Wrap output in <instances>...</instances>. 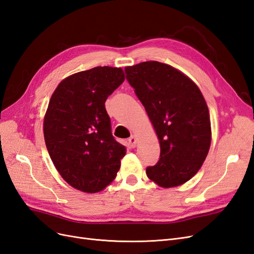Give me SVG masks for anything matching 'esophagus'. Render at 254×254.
<instances>
[{
    "label": "esophagus",
    "instance_id": "obj_1",
    "mask_svg": "<svg viewBox=\"0 0 254 254\" xmlns=\"http://www.w3.org/2000/svg\"><path fill=\"white\" fill-rule=\"evenodd\" d=\"M128 142H129V144H130V146H131V147H135V146H136V143H137L135 135H131V136H130V137H129V140H128Z\"/></svg>",
    "mask_w": 254,
    "mask_h": 254
}]
</instances>
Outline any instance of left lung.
Listing matches in <instances>:
<instances>
[{
	"mask_svg": "<svg viewBox=\"0 0 254 254\" xmlns=\"http://www.w3.org/2000/svg\"><path fill=\"white\" fill-rule=\"evenodd\" d=\"M126 78L148 114L160 143L158 163L146 168L162 188L186 183L200 170L211 145V122L196 83L158 61L126 66Z\"/></svg>",
	"mask_w": 254,
	"mask_h": 254,
	"instance_id": "8db88e82",
	"label": "left lung"
}]
</instances>
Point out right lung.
Returning a JSON list of instances; mask_svg holds the SVG:
<instances>
[{"mask_svg": "<svg viewBox=\"0 0 254 254\" xmlns=\"http://www.w3.org/2000/svg\"><path fill=\"white\" fill-rule=\"evenodd\" d=\"M125 80L121 67L96 66L61 81L43 122L50 157L61 177L86 193L115 179L126 147L114 139L105 102Z\"/></svg>", "mask_w": 254, "mask_h": 254, "instance_id": "1", "label": "right lung"}]
</instances>
